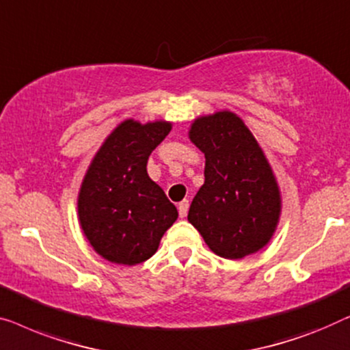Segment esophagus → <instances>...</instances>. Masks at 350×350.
Instances as JSON below:
<instances>
[{
    "mask_svg": "<svg viewBox=\"0 0 350 350\" xmlns=\"http://www.w3.org/2000/svg\"><path fill=\"white\" fill-rule=\"evenodd\" d=\"M177 209H179V215L182 219L187 217V213H189V201H187V200L180 201L179 206H177Z\"/></svg>",
    "mask_w": 350,
    "mask_h": 350,
    "instance_id": "34e87169",
    "label": "esophagus"
}]
</instances>
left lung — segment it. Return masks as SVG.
I'll use <instances>...</instances> for the list:
<instances>
[{"instance_id":"8db88e82","label":"left lung","mask_w":350,"mask_h":350,"mask_svg":"<svg viewBox=\"0 0 350 350\" xmlns=\"http://www.w3.org/2000/svg\"><path fill=\"white\" fill-rule=\"evenodd\" d=\"M189 135L206 159L189 222L220 257L257 252L271 239L280 214L279 187L262 147L228 111L196 119Z\"/></svg>"}]
</instances>
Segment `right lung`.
<instances>
[{
  "instance_id": "right-lung-1",
  "label": "right lung",
  "mask_w": 350,
  "mask_h": 350,
  "mask_svg": "<svg viewBox=\"0 0 350 350\" xmlns=\"http://www.w3.org/2000/svg\"><path fill=\"white\" fill-rule=\"evenodd\" d=\"M170 131L168 122L125 120L105 141L83 177L79 220L93 249L112 263L146 262L176 222V206L147 174L149 155Z\"/></svg>"
}]
</instances>
